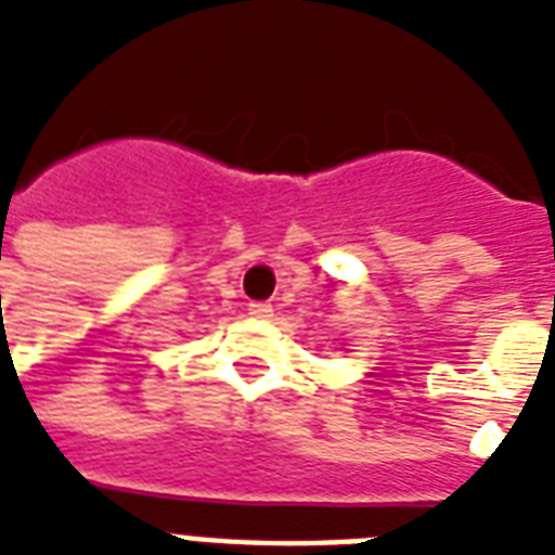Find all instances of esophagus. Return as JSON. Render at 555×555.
<instances>
[{"mask_svg":"<svg viewBox=\"0 0 555 555\" xmlns=\"http://www.w3.org/2000/svg\"><path fill=\"white\" fill-rule=\"evenodd\" d=\"M247 311H250V317H256V320H270V317H273V305L250 302V308H247Z\"/></svg>","mask_w":555,"mask_h":555,"instance_id":"obj_1","label":"esophagus"}]
</instances>
